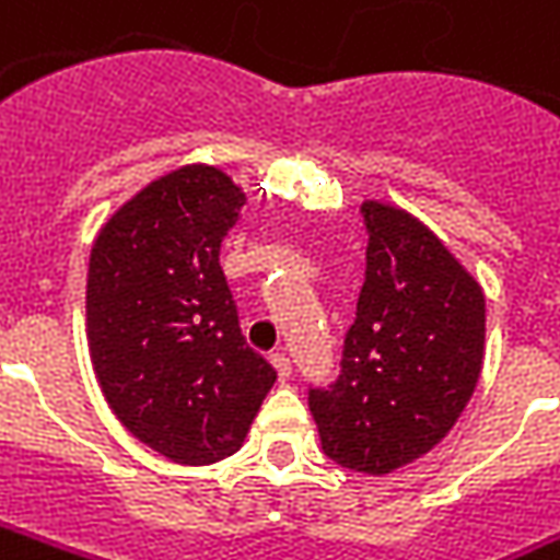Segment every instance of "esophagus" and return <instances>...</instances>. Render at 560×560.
<instances>
[{
  "mask_svg": "<svg viewBox=\"0 0 560 560\" xmlns=\"http://www.w3.org/2000/svg\"><path fill=\"white\" fill-rule=\"evenodd\" d=\"M269 361H272V366H276V373H279V382H288V378H291V358H288V354H281V351H276V354H272Z\"/></svg>",
  "mask_w": 560,
  "mask_h": 560,
  "instance_id": "34e87169",
  "label": "esophagus"
}]
</instances>
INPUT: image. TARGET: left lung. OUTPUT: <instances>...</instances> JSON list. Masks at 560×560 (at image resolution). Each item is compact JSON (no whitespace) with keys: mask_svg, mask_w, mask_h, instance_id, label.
<instances>
[{"mask_svg":"<svg viewBox=\"0 0 560 560\" xmlns=\"http://www.w3.org/2000/svg\"><path fill=\"white\" fill-rule=\"evenodd\" d=\"M366 281L342 375L308 390L320 448L339 467L388 476L445 440L485 361V291L421 218L363 199Z\"/></svg>","mask_w":560,"mask_h":560,"instance_id":"1","label":"left lung"}]
</instances>
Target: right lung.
<instances>
[{
  "label": "right lung",
  "mask_w": 560,
  "mask_h": 560,
  "mask_svg": "<svg viewBox=\"0 0 560 560\" xmlns=\"http://www.w3.org/2000/svg\"><path fill=\"white\" fill-rule=\"evenodd\" d=\"M242 206L224 170L185 163L132 194L90 248L88 348L105 402L185 467L240 452L276 382L245 346L218 260Z\"/></svg>",
  "instance_id": "add662e5"
}]
</instances>
